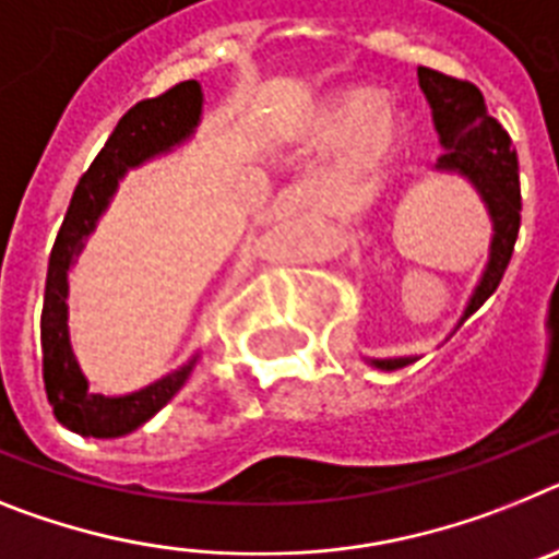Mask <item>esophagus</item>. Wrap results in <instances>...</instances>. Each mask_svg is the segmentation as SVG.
I'll return each instance as SVG.
<instances>
[{
	"instance_id": "esophagus-1",
	"label": "esophagus",
	"mask_w": 559,
	"mask_h": 559,
	"mask_svg": "<svg viewBox=\"0 0 559 559\" xmlns=\"http://www.w3.org/2000/svg\"><path fill=\"white\" fill-rule=\"evenodd\" d=\"M275 213L278 216H293V213H304V211H312V197L307 193L304 186H289L278 193L275 199Z\"/></svg>"
}]
</instances>
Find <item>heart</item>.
Returning <instances> with one entry per match:
<instances>
[{"instance_id":"obj_1","label":"heart","mask_w":559,"mask_h":559,"mask_svg":"<svg viewBox=\"0 0 559 559\" xmlns=\"http://www.w3.org/2000/svg\"><path fill=\"white\" fill-rule=\"evenodd\" d=\"M309 140L314 145L343 143L318 182L320 193L340 197L400 152L405 118L394 106L382 104L377 92L352 90L314 111L309 120Z\"/></svg>"}]
</instances>
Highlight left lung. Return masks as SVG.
<instances>
[{
  "mask_svg": "<svg viewBox=\"0 0 559 559\" xmlns=\"http://www.w3.org/2000/svg\"><path fill=\"white\" fill-rule=\"evenodd\" d=\"M419 86L433 111V126L439 132L441 148H444L433 168L467 179L475 193L481 197L489 222H492L489 259L473 295H469L467 307H464V314H461V323H464L498 289L509 259H512L514 239L521 230L518 154L512 148V138L489 115L478 86L430 70V67H419ZM368 362L380 371H396V368L414 362V357H388V360Z\"/></svg>",
  "mask_w": 559,
  "mask_h": 559,
  "instance_id": "left-lung-1",
  "label": "left lung"
}]
</instances>
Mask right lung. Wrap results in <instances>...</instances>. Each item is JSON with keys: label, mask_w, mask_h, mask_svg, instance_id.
<instances>
[{"label": "right lung", "mask_w": 559, "mask_h": 559, "mask_svg": "<svg viewBox=\"0 0 559 559\" xmlns=\"http://www.w3.org/2000/svg\"><path fill=\"white\" fill-rule=\"evenodd\" d=\"M202 118V86L197 81H182L157 98L134 104L118 120L115 132L81 177L67 207L64 225L58 230L50 252L45 286V309H41V371L45 391L52 414L67 430L95 439H118L132 433L140 425L159 414L177 391L186 385L197 360L177 371L165 373L163 380L140 388L126 396L92 394L84 371L78 366L70 346V266L84 250L90 233L98 225L100 213L109 207L111 193L129 168H138L145 159L171 152L174 145L186 143L197 132Z\"/></svg>", "instance_id": "1"}]
</instances>
